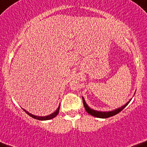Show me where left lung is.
<instances>
[{"label": "left lung", "mask_w": 147, "mask_h": 147, "mask_svg": "<svg viewBox=\"0 0 147 147\" xmlns=\"http://www.w3.org/2000/svg\"><path fill=\"white\" fill-rule=\"evenodd\" d=\"M82 100H83L84 106V108H85V109H86L87 113H88L89 114H91V116H93V117H97V118L106 119V118H109V117H113V116L116 115V114H117L118 113L121 112L124 108L128 105V103L130 102V100H131L132 99H130L128 102L125 103L124 105L121 106V107L117 108V109H114V110H112V111H109V112H101V111L94 110V109H91V108H90L89 107H88V105L86 103V101L84 100V99L83 97H82Z\"/></svg>", "instance_id": "1"}]
</instances>
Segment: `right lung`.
Here are the masks:
<instances>
[{
	"label": "right lung",
	"mask_w": 147,
	"mask_h": 147,
	"mask_svg": "<svg viewBox=\"0 0 147 147\" xmlns=\"http://www.w3.org/2000/svg\"><path fill=\"white\" fill-rule=\"evenodd\" d=\"M22 109H23V108H22ZM59 109H60V105L59 106L58 109H56V110L54 113H52V114H49V115H48V116H45V117H38V116H35V115H33V114H30V113H29L28 111H26V109H23V110L27 114H28L30 117H33V119H38V120H40V121H46V120H50V119H52L53 118H54V117H56V116L58 115V114H59Z\"/></svg>",
	"instance_id": "1"
}]
</instances>
